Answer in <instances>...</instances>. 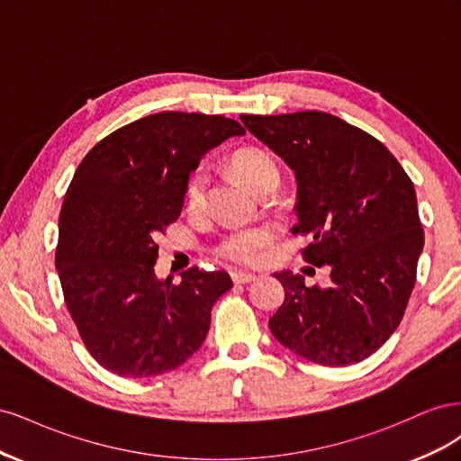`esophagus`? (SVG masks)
Listing matches in <instances>:
<instances>
[{
	"label": "esophagus",
	"mask_w": 461,
	"mask_h": 461,
	"mask_svg": "<svg viewBox=\"0 0 461 461\" xmlns=\"http://www.w3.org/2000/svg\"><path fill=\"white\" fill-rule=\"evenodd\" d=\"M230 278H232L234 285H246V283L256 281V275L246 273V271H230Z\"/></svg>",
	"instance_id": "34e87169"
}]
</instances>
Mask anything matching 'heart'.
<instances>
[{"label":"heart","instance_id":"b5f03b06","mask_svg":"<svg viewBox=\"0 0 461 461\" xmlns=\"http://www.w3.org/2000/svg\"><path fill=\"white\" fill-rule=\"evenodd\" d=\"M230 167L236 176L242 178L244 183L252 188L256 194H261L269 188H276L281 180V171L273 159L269 151L261 148H242L236 149L230 156ZM207 188H209V175L203 167H196L185 185V202L186 209L192 213H200L207 202ZM267 234L259 229H246V230H232L222 236L215 244V254L222 259L239 263V265H252L259 259L261 249L267 244Z\"/></svg>","mask_w":461,"mask_h":461}]
</instances>
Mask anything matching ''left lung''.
<instances>
[{
    "mask_svg": "<svg viewBox=\"0 0 461 461\" xmlns=\"http://www.w3.org/2000/svg\"><path fill=\"white\" fill-rule=\"evenodd\" d=\"M240 119L296 175L292 232L312 240L303 261L330 265L329 288L275 273L285 302L269 319L273 337L319 366L364 361L393 337L415 285L423 227L411 178L383 142L334 115Z\"/></svg>",
    "mask_w": 461,
    "mask_h": 461,
    "instance_id": "obj_1",
    "label": "left lung"
}]
</instances>
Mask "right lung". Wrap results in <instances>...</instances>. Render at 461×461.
Listing matches in <instances>:
<instances>
[{"label":"right lung","instance_id":"right-lung-1","mask_svg":"<svg viewBox=\"0 0 461 461\" xmlns=\"http://www.w3.org/2000/svg\"><path fill=\"white\" fill-rule=\"evenodd\" d=\"M246 131L222 115L163 111L124 124L80 161L59 213L55 267L90 356L131 379L173 371L207 337L225 271L158 281V236L183 212L205 151Z\"/></svg>","mask_w":461,"mask_h":461}]
</instances>
